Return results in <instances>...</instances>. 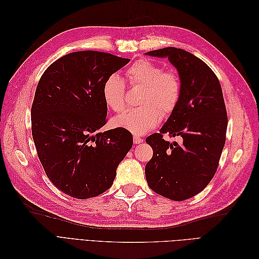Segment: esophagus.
Here are the masks:
<instances>
[{"instance_id":"34e87169","label":"esophagus","mask_w":259,"mask_h":259,"mask_svg":"<svg viewBox=\"0 0 259 259\" xmlns=\"http://www.w3.org/2000/svg\"><path fill=\"white\" fill-rule=\"evenodd\" d=\"M144 142V139L140 137V136H138V135H134V143L135 144H140V143H143Z\"/></svg>"}]
</instances>
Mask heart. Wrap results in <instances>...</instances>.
Masks as SVG:
<instances>
[{
    "label": "heart",
    "instance_id": "obj_1",
    "mask_svg": "<svg viewBox=\"0 0 259 259\" xmlns=\"http://www.w3.org/2000/svg\"><path fill=\"white\" fill-rule=\"evenodd\" d=\"M132 85L144 86L140 104L114 120L117 126L134 134H145L155 127L161 116L174 113L183 94V82L175 70H164L162 66L149 59H139L126 70ZM105 103L115 112H122L126 106V84L120 75H109L103 85Z\"/></svg>",
    "mask_w": 259,
    "mask_h": 259
}]
</instances>
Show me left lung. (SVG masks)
<instances>
[{"instance_id": "8db88e82", "label": "left lung", "mask_w": 259, "mask_h": 259, "mask_svg": "<svg viewBox=\"0 0 259 259\" xmlns=\"http://www.w3.org/2000/svg\"><path fill=\"white\" fill-rule=\"evenodd\" d=\"M147 55L168 58L178 70L183 94L160 133L146 138L153 150L146 179L162 197L184 201L209 184L221 160L228 125L222 86L213 70L189 52L165 48ZM164 134L180 136L183 143L169 144Z\"/></svg>"}]
</instances>
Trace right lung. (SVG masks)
I'll list each match as a JSON object with an SVG mask.
<instances>
[{"label":"right lung","instance_id":"1","mask_svg":"<svg viewBox=\"0 0 259 259\" xmlns=\"http://www.w3.org/2000/svg\"><path fill=\"white\" fill-rule=\"evenodd\" d=\"M130 59L81 51L54 61L36 86L31 126L37 156L54 186L75 199L104 193L133 146L123 127L96 133L107 123L103 85Z\"/></svg>","mask_w":259,"mask_h":259}]
</instances>
